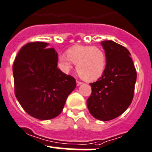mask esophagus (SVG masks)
I'll return each mask as SVG.
<instances>
[{
	"label": "esophagus",
	"instance_id": "1",
	"mask_svg": "<svg viewBox=\"0 0 152 152\" xmlns=\"http://www.w3.org/2000/svg\"><path fill=\"white\" fill-rule=\"evenodd\" d=\"M77 86H80V85H81V84H82L83 83L82 82H80V81H77Z\"/></svg>",
	"mask_w": 152,
	"mask_h": 152
}]
</instances>
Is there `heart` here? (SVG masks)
<instances>
[{"label": "heart", "instance_id": "b5f03b06", "mask_svg": "<svg viewBox=\"0 0 152 152\" xmlns=\"http://www.w3.org/2000/svg\"><path fill=\"white\" fill-rule=\"evenodd\" d=\"M66 56H59L61 70L68 73L72 67V64H76L77 72L86 82L97 80L106 70V55L100 46L77 45L67 51Z\"/></svg>", "mask_w": 152, "mask_h": 152}]
</instances>
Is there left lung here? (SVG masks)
I'll use <instances>...</instances> for the list:
<instances>
[{"mask_svg": "<svg viewBox=\"0 0 152 152\" xmlns=\"http://www.w3.org/2000/svg\"><path fill=\"white\" fill-rule=\"evenodd\" d=\"M101 45L107 59L106 70L98 80L90 83L87 106L94 118L108 121L122 115L132 103L137 72L126 48L112 40Z\"/></svg>", "mask_w": 152, "mask_h": 152, "instance_id": "obj_1", "label": "left lung"}]
</instances>
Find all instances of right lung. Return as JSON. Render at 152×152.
<instances>
[{
    "label": "right lung",
    "instance_id": "1",
    "mask_svg": "<svg viewBox=\"0 0 152 152\" xmlns=\"http://www.w3.org/2000/svg\"><path fill=\"white\" fill-rule=\"evenodd\" d=\"M49 43L24 45L13 64L15 93L26 112L38 120L56 118L62 112L69 94L75 88L73 77L58 66V55Z\"/></svg>",
    "mask_w": 152,
    "mask_h": 152
}]
</instances>
